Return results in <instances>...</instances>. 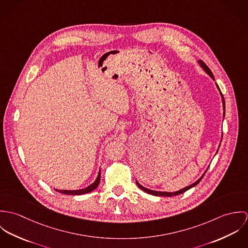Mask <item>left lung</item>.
Instances as JSON below:
<instances>
[{"mask_svg": "<svg viewBox=\"0 0 248 248\" xmlns=\"http://www.w3.org/2000/svg\"><path fill=\"white\" fill-rule=\"evenodd\" d=\"M199 64H200V66L203 69V71H205V72H206V73H207V74L212 78L213 80H215L212 71H210V69L206 66V64H205L203 61H202V60H199ZM216 85H217V89L219 90V88H218L217 84H216ZM219 92H220V91H219ZM220 95H221V99H222V105H223V117H224V115H225V102H224V98H223V95H222V93H220ZM217 151H218V150H217ZM206 171H207V170H206ZM206 171H205V173H206ZM205 173H204V174H205ZM204 174H203L202 177H200L196 182H194V183H192L191 185H189V186H187V187H184V188H182V189H180V190H178V191H176V192H160V191H155V190H150V189H148V188L143 187V186L140 185L138 181H137V184H138V186L141 189L142 191H144V192H146V193H148V194H151V195H153V196H159V197H172V196L180 195V194H182V193L186 192L187 190L191 189L192 187L196 186V185H197V184L202 180V178L203 177Z\"/></svg>", "mask_w": 248, "mask_h": 248, "instance_id": "obj_1", "label": "left lung"}]
</instances>
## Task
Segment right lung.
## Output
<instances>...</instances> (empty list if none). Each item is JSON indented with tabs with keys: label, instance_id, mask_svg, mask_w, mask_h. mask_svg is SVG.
<instances>
[{
	"label": "right lung",
	"instance_id": "1",
	"mask_svg": "<svg viewBox=\"0 0 248 248\" xmlns=\"http://www.w3.org/2000/svg\"><path fill=\"white\" fill-rule=\"evenodd\" d=\"M99 182H100V171L98 173V176L96 177L95 181L84 189H80V190H58V189H55V191L65 194V195H83V194H87V193L94 190L98 186Z\"/></svg>",
	"mask_w": 248,
	"mask_h": 248
}]
</instances>
